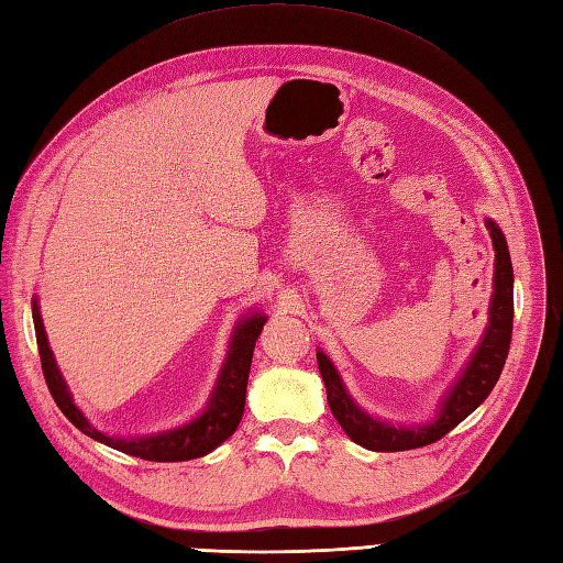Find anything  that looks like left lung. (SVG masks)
<instances>
[{
  "label": "left lung",
  "mask_w": 563,
  "mask_h": 563,
  "mask_svg": "<svg viewBox=\"0 0 563 563\" xmlns=\"http://www.w3.org/2000/svg\"><path fill=\"white\" fill-rule=\"evenodd\" d=\"M486 229H489L496 250L489 328H486L484 340L470 358L465 373H462L460 380L455 383L451 395L443 399L439 419L429 423V427L402 429L371 419L354 405V399L346 395L340 376H336L334 366L330 364V358L322 352L318 354V368L324 380V390H328V405L334 419L340 421V427L354 443L376 453H397L411 451V448L431 445L435 441H441L448 431H453L462 419H467L494 390V385L498 376H501L508 358L510 334H514V267H510V255L504 233L498 231L494 221H486Z\"/></svg>",
  "instance_id": "left-lung-1"
}]
</instances>
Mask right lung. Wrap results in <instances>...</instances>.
Returning <instances> with one entry per match:
<instances>
[{
  "label": "right lung",
  "instance_id": "1",
  "mask_svg": "<svg viewBox=\"0 0 563 563\" xmlns=\"http://www.w3.org/2000/svg\"><path fill=\"white\" fill-rule=\"evenodd\" d=\"M265 322H267L265 318L255 313L245 318L239 328H235L233 342L229 349V358L221 368V376L217 380V387L214 393H211L207 411L202 417L185 423L180 429H173L158 435H146V439H110V435L91 427V421L86 419L77 409V405L71 402V395L67 390L65 380H62L53 352H49L47 346V336L43 330L41 313H37V303H33V324H35V340H37V354H41L43 376H45L49 395H53L57 407L62 409V415H65L81 433L91 435L93 441L106 443L132 457H142L152 462H183V460L202 457L214 451L217 445H221L235 431L245 409V390H247L250 364H253L255 342L262 328H265Z\"/></svg>",
  "mask_w": 563,
  "mask_h": 563
}]
</instances>
